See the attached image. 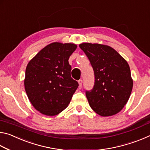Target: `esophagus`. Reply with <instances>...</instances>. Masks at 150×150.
Masks as SVG:
<instances>
[{"mask_svg": "<svg viewBox=\"0 0 150 150\" xmlns=\"http://www.w3.org/2000/svg\"><path fill=\"white\" fill-rule=\"evenodd\" d=\"M79 89H81V87H82V84H83V81L81 80V79H80V80H79Z\"/></svg>", "mask_w": 150, "mask_h": 150, "instance_id": "34e87169", "label": "esophagus"}]
</instances>
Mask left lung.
<instances>
[{"label":"left lung","instance_id":"left-lung-1","mask_svg":"<svg viewBox=\"0 0 150 150\" xmlns=\"http://www.w3.org/2000/svg\"><path fill=\"white\" fill-rule=\"evenodd\" d=\"M79 47L89 59L95 75L93 88L85 93L90 106L100 116L116 115L126 105L132 90L128 63L108 45L84 43Z\"/></svg>","mask_w":150,"mask_h":150}]
</instances>
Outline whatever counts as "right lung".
I'll list each match as a JSON object with an SVG mask.
<instances>
[{
    "label": "right lung",
    "mask_w": 150,
    "mask_h": 150,
    "mask_svg": "<svg viewBox=\"0 0 150 150\" xmlns=\"http://www.w3.org/2000/svg\"><path fill=\"white\" fill-rule=\"evenodd\" d=\"M77 48L73 44L54 42L43 48L28 63L24 87L38 111L55 116L67 107L79 86L71 76L69 58Z\"/></svg>",
    "instance_id": "1"
}]
</instances>
